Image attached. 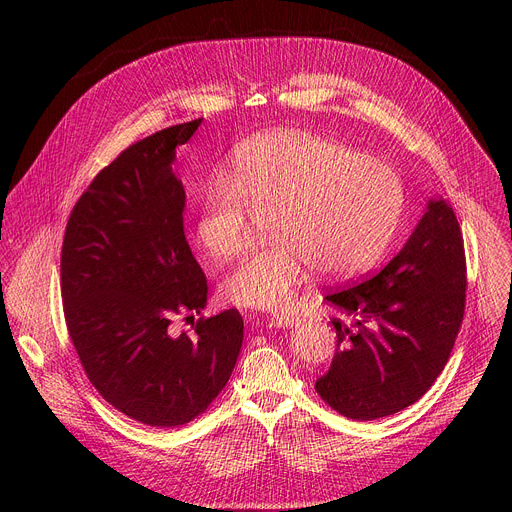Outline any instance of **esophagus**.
Instances as JSON below:
<instances>
[{
    "label": "esophagus",
    "mask_w": 512,
    "mask_h": 512,
    "mask_svg": "<svg viewBox=\"0 0 512 512\" xmlns=\"http://www.w3.org/2000/svg\"><path fill=\"white\" fill-rule=\"evenodd\" d=\"M304 320L298 316H291V314H277L271 318V326L275 328H294L300 326Z\"/></svg>",
    "instance_id": "obj_1"
}]
</instances>
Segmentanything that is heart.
<instances>
[{"label":"heart","instance_id":"heart-1","mask_svg":"<svg viewBox=\"0 0 512 512\" xmlns=\"http://www.w3.org/2000/svg\"><path fill=\"white\" fill-rule=\"evenodd\" d=\"M405 208L399 172L340 141L273 131L245 141L231 178L212 180L194 225L200 249L227 261L247 249L253 214H273V243L247 255L223 281L239 308L283 310L312 267L330 279L369 271L389 249Z\"/></svg>","mask_w":512,"mask_h":512}]
</instances>
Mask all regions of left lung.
Wrapping results in <instances>:
<instances>
[{"label":"left lung","mask_w":512,"mask_h":512,"mask_svg":"<svg viewBox=\"0 0 512 512\" xmlns=\"http://www.w3.org/2000/svg\"><path fill=\"white\" fill-rule=\"evenodd\" d=\"M466 287L458 218L446 200H429L405 247L379 273L326 296L342 318H332L338 346L316 393L358 421L413 405L446 367Z\"/></svg>","instance_id":"8db88e82"}]
</instances>
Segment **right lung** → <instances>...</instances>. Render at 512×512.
<instances>
[{"label": "right lung", "mask_w": 512, "mask_h": 512, "mask_svg": "<svg viewBox=\"0 0 512 512\" xmlns=\"http://www.w3.org/2000/svg\"><path fill=\"white\" fill-rule=\"evenodd\" d=\"M202 119L135 141L72 208L60 253L68 336L101 397L123 415L178 427L218 397L243 344L239 310L192 322L206 275L184 235L186 192L172 164Z\"/></svg>", "instance_id": "obj_1"}]
</instances>
